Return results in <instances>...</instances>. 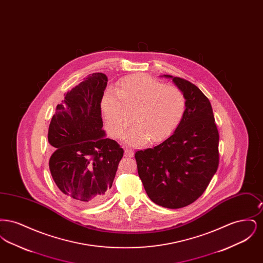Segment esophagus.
Listing matches in <instances>:
<instances>
[{"instance_id": "esophagus-1", "label": "esophagus", "mask_w": 263, "mask_h": 263, "mask_svg": "<svg viewBox=\"0 0 263 263\" xmlns=\"http://www.w3.org/2000/svg\"><path fill=\"white\" fill-rule=\"evenodd\" d=\"M124 156L125 157H129V158H132L134 156V152L130 149H125L124 151Z\"/></svg>"}]
</instances>
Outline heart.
Instances as JSON below:
<instances>
[{
	"mask_svg": "<svg viewBox=\"0 0 263 263\" xmlns=\"http://www.w3.org/2000/svg\"><path fill=\"white\" fill-rule=\"evenodd\" d=\"M186 105L185 96L179 88L144 74L122 79L117 92L106 91L101 103L108 131L114 137L122 136L133 113L135 124L123 139L131 147L171 137L182 123Z\"/></svg>",
	"mask_w": 263,
	"mask_h": 263,
	"instance_id": "heart-1",
	"label": "heart"
}]
</instances>
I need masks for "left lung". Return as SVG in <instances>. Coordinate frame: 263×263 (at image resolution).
I'll return each instance as SVG.
<instances>
[{"instance_id":"1","label":"left lung","mask_w":263,"mask_h":263,"mask_svg":"<svg viewBox=\"0 0 263 263\" xmlns=\"http://www.w3.org/2000/svg\"><path fill=\"white\" fill-rule=\"evenodd\" d=\"M186 99L182 123L161 144L135 154L138 175L151 200L177 209L197 200L219 165V133L209 100L195 85L171 75Z\"/></svg>"}]
</instances>
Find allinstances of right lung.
<instances>
[{"mask_svg": "<svg viewBox=\"0 0 263 263\" xmlns=\"http://www.w3.org/2000/svg\"><path fill=\"white\" fill-rule=\"evenodd\" d=\"M107 77L93 73L65 95L51 119V175L64 195L80 206L104 200L112 186L123 149L106 138L100 103Z\"/></svg>", "mask_w": 263, "mask_h": 263, "instance_id": "right-lung-1", "label": "right lung"}]
</instances>
